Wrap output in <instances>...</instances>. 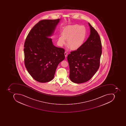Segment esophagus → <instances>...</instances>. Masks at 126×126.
Wrapping results in <instances>:
<instances>
[{
  "mask_svg": "<svg viewBox=\"0 0 126 126\" xmlns=\"http://www.w3.org/2000/svg\"><path fill=\"white\" fill-rule=\"evenodd\" d=\"M64 54H65V57L66 58L67 56V51H65V53H64Z\"/></svg>",
  "mask_w": 126,
  "mask_h": 126,
  "instance_id": "34e87169",
  "label": "esophagus"
}]
</instances>
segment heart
Segmentation results:
<instances>
[{
    "label": "heart",
    "mask_w": 126,
    "mask_h": 126,
    "mask_svg": "<svg viewBox=\"0 0 126 126\" xmlns=\"http://www.w3.org/2000/svg\"><path fill=\"white\" fill-rule=\"evenodd\" d=\"M59 36L58 42L61 45L65 44L72 50H76L81 48L85 42L87 35L85 26L78 24L70 25L63 28Z\"/></svg>",
    "instance_id": "b5f03b06"
}]
</instances>
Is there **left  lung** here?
Listing matches in <instances>:
<instances>
[{"label":"left lung","instance_id":"8db88e82","mask_svg":"<svg viewBox=\"0 0 126 126\" xmlns=\"http://www.w3.org/2000/svg\"><path fill=\"white\" fill-rule=\"evenodd\" d=\"M88 24L90 28L89 37L81 48L71 51L67 56L69 78L72 82L78 84L89 80L100 67L102 54L100 38L96 31Z\"/></svg>","mask_w":126,"mask_h":126}]
</instances>
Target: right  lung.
Returning a JSON list of instances; mask_svg holds the SVG:
<instances>
[{
    "label": "right lung",
    "mask_w": 126,
    "mask_h": 126,
    "mask_svg": "<svg viewBox=\"0 0 126 126\" xmlns=\"http://www.w3.org/2000/svg\"><path fill=\"white\" fill-rule=\"evenodd\" d=\"M60 19L44 20L31 30L25 44V66L33 79L39 82L53 79L58 64L65 59V50L53 45L49 38Z\"/></svg>",
    "instance_id": "1"
}]
</instances>
